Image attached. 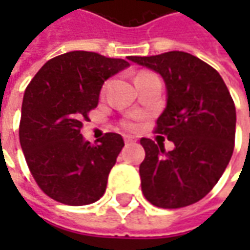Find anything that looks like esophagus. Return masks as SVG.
Returning a JSON list of instances; mask_svg holds the SVG:
<instances>
[{"label":"esophagus","instance_id":"1","mask_svg":"<svg viewBox=\"0 0 250 250\" xmlns=\"http://www.w3.org/2000/svg\"><path fill=\"white\" fill-rule=\"evenodd\" d=\"M124 140H125V143H132V142H135V138L133 136H129V135H125L124 136Z\"/></svg>","mask_w":250,"mask_h":250}]
</instances>
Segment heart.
<instances>
[{
  "label": "heart",
  "mask_w": 250,
  "mask_h": 250,
  "mask_svg": "<svg viewBox=\"0 0 250 250\" xmlns=\"http://www.w3.org/2000/svg\"><path fill=\"white\" fill-rule=\"evenodd\" d=\"M140 73H146V72H140ZM136 120H138V117L136 115H130L128 118H125V120L122 121L121 124H122V126L125 128V129H129L133 130L136 128Z\"/></svg>",
  "instance_id": "1"
}]
</instances>
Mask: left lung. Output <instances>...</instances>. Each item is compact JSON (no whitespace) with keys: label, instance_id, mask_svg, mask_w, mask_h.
Masks as SVG:
<instances>
[{"label":"left lung","instance_id":"obj_1","mask_svg":"<svg viewBox=\"0 0 250 250\" xmlns=\"http://www.w3.org/2000/svg\"><path fill=\"white\" fill-rule=\"evenodd\" d=\"M159 72L167 86V107L154 132L175 147L142 138L146 151L139 167L142 192L151 205L179 208L199 202L214 188L235 143V104L220 73L184 51L130 57Z\"/></svg>","mask_w":250,"mask_h":250}]
</instances>
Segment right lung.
<instances>
[{
  "instance_id": "1",
  "label": "right lung",
  "mask_w": 250,
  "mask_h": 250,
  "mask_svg": "<svg viewBox=\"0 0 250 250\" xmlns=\"http://www.w3.org/2000/svg\"><path fill=\"white\" fill-rule=\"evenodd\" d=\"M126 66L129 62L121 58L71 51L47 61L27 84L19 140L27 167L47 196L83 206L104 195L124 139L108 132L91 145L81 129L99 104L104 81Z\"/></svg>"
}]
</instances>
